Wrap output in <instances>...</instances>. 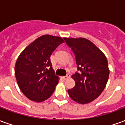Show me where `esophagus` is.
Here are the masks:
<instances>
[{
	"label": "esophagus",
	"mask_w": 125,
	"mask_h": 125,
	"mask_svg": "<svg viewBox=\"0 0 125 125\" xmlns=\"http://www.w3.org/2000/svg\"><path fill=\"white\" fill-rule=\"evenodd\" d=\"M70 78V75H67V76H63V77H62V78L64 80H67L68 78Z\"/></svg>",
	"instance_id": "34e87169"
}]
</instances>
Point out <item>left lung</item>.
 Wrapping results in <instances>:
<instances>
[{
  "label": "left lung",
  "mask_w": 125,
  "mask_h": 125,
  "mask_svg": "<svg viewBox=\"0 0 125 125\" xmlns=\"http://www.w3.org/2000/svg\"><path fill=\"white\" fill-rule=\"evenodd\" d=\"M65 43L76 56L78 70L72 76L76 82L68 90L72 99L79 104L92 102L101 94L109 77L108 61L104 53L92 41L86 38H67Z\"/></svg>",
  "instance_id": "obj_1"
}]
</instances>
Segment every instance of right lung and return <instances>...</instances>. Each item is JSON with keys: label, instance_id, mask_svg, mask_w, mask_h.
I'll return each instance as SVG.
<instances>
[{"label": "right lung", "instance_id": "1", "mask_svg": "<svg viewBox=\"0 0 125 125\" xmlns=\"http://www.w3.org/2000/svg\"><path fill=\"white\" fill-rule=\"evenodd\" d=\"M63 43L60 37L43 35L26 47L18 57L15 77L21 92L29 100L43 102L55 91L60 78L55 75L50 56Z\"/></svg>", "mask_w": 125, "mask_h": 125}]
</instances>
